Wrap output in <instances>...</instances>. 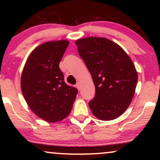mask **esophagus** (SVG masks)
<instances>
[{
    "instance_id": "obj_1",
    "label": "esophagus",
    "mask_w": 160,
    "mask_h": 160,
    "mask_svg": "<svg viewBox=\"0 0 160 160\" xmlns=\"http://www.w3.org/2000/svg\"><path fill=\"white\" fill-rule=\"evenodd\" d=\"M76 86L78 88V89H81V83L80 82H78L77 84H76Z\"/></svg>"
}]
</instances>
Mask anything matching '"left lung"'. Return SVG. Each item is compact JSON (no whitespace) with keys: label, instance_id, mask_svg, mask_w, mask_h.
<instances>
[{"label":"left lung","instance_id":"1","mask_svg":"<svg viewBox=\"0 0 160 160\" xmlns=\"http://www.w3.org/2000/svg\"><path fill=\"white\" fill-rule=\"evenodd\" d=\"M95 87V96L89 102L93 115L109 121L125 111L136 88L138 73L124 50L106 38L87 37L76 41Z\"/></svg>","mask_w":160,"mask_h":160}]
</instances>
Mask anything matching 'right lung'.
I'll return each mask as SVG.
<instances>
[{
  "label": "right lung",
  "instance_id": "1",
  "mask_svg": "<svg viewBox=\"0 0 160 160\" xmlns=\"http://www.w3.org/2000/svg\"><path fill=\"white\" fill-rule=\"evenodd\" d=\"M68 45L67 40L39 45L28 56L22 73L21 89L28 106L48 122L67 117L78 93L77 89L65 84L59 68Z\"/></svg>",
  "mask_w": 160,
  "mask_h": 160
}]
</instances>
